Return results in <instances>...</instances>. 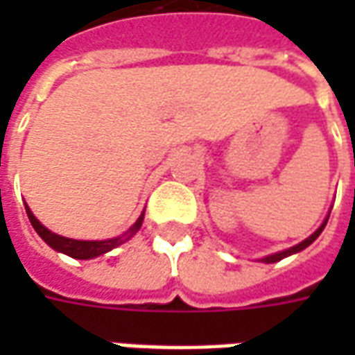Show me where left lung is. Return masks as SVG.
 Listing matches in <instances>:
<instances>
[{"label":"left lung","mask_w":355,"mask_h":355,"mask_svg":"<svg viewBox=\"0 0 355 355\" xmlns=\"http://www.w3.org/2000/svg\"><path fill=\"white\" fill-rule=\"evenodd\" d=\"M329 220V216L323 220V224H321L320 228L318 230L313 232L312 236L310 238H306L304 241H300L298 245L295 247H289V249H285V251H279V253H274V254H268V257H264V259H261L262 262H266V264H272V262H277V261H282V259H285V257H289V254H295V253H300L302 249H306V247L310 245V243H313L315 239L320 238V234L323 232V228H325V224H327Z\"/></svg>","instance_id":"obj_1"}]
</instances>
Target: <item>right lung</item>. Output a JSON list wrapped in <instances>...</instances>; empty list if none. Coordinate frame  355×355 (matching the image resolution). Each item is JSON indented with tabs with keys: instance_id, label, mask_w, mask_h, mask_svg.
Listing matches in <instances>:
<instances>
[{
	"instance_id": "right-lung-1",
	"label": "right lung",
	"mask_w": 355,
	"mask_h": 355,
	"mask_svg": "<svg viewBox=\"0 0 355 355\" xmlns=\"http://www.w3.org/2000/svg\"><path fill=\"white\" fill-rule=\"evenodd\" d=\"M26 213L30 223L34 226V230L40 234V238L47 243L49 247H53L58 253H64L72 259H80V261H87V259H94V257H101V254L108 253L112 249H116L121 243H125L127 239H131L137 232L140 230L142 226V220H144V213L139 216V220L132 224L129 230L125 232L123 236L112 239H104V241H81V239H70L64 238V236H58V234H53L51 230H47L37 218L34 216V213L30 211V207L26 205Z\"/></svg>"
}]
</instances>
